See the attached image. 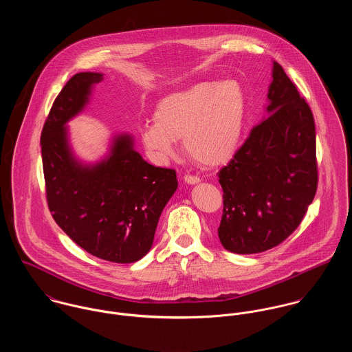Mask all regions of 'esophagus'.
Returning <instances> with one entry per match:
<instances>
[{"instance_id":"obj_1","label":"esophagus","mask_w":352,"mask_h":352,"mask_svg":"<svg viewBox=\"0 0 352 352\" xmlns=\"http://www.w3.org/2000/svg\"><path fill=\"white\" fill-rule=\"evenodd\" d=\"M184 181L186 182V184H189V185H195V184H198L201 179L198 178V177H195V175H185L184 177Z\"/></svg>"}]
</instances>
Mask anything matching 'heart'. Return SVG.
Here are the masks:
<instances>
[{
  "mask_svg": "<svg viewBox=\"0 0 352 352\" xmlns=\"http://www.w3.org/2000/svg\"><path fill=\"white\" fill-rule=\"evenodd\" d=\"M245 111V93L239 82H198L157 102L155 122L142 126L140 142L148 157L163 163L175 154L182 138L185 153L195 162L220 166L239 148Z\"/></svg>",
  "mask_w": 352,
  "mask_h": 352,
  "instance_id": "heart-1",
  "label": "heart"
}]
</instances>
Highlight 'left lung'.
I'll list each match as a JSON object with an SVG mask.
<instances>
[{
  "mask_svg": "<svg viewBox=\"0 0 352 352\" xmlns=\"http://www.w3.org/2000/svg\"><path fill=\"white\" fill-rule=\"evenodd\" d=\"M266 112L232 160L219 171L224 209L223 247L234 254L267 251L293 234L317 189L312 111L273 62Z\"/></svg>",
  "mask_w": 352,
  "mask_h": 352,
  "instance_id": "obj_1",
  "label": "left lung"
}]
</instances>
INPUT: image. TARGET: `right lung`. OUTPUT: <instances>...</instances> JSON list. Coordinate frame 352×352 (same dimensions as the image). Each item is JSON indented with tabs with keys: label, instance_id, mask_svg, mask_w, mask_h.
<instances>
[{
	"label": "right lung",
	"instance_id": "right-lung-1",
	"mask_svg": "<svg viewBox=\"0 0 352 352\" xmlns=\"http://www.w3.org/2000/svg\"><path fill=\"white\" fill-rule=\"evenodd\" d=\"M102 77L76 74L50 111L40 138L45 193L54 220L80 248L104 261L132 263L151 250L178 181L175 170L146 162L129 133L115 135L96 163L74 155L66 124L85 109Z\"/></svg>",
	"mask_w": 352,
	"mask_h": 352
}]
</instances>
